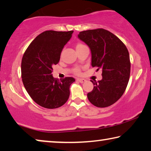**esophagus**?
I'll return each instance as SVG.
<instances>
[{
  "instance_id": "1",
  "label": "esophagus",
  "mask_w": 151,
  "mask_h": 151,
  "mask_svg": "<svg viewBox=\"0 0 151 151\" xmlns=\"http://www.w3.org/2000/svg\"><path fill=\"white\" fill-rule=\"evenodd\" d=\"M77 81H78V82H80V83H83V82H86V80H84V79L78 78V79H77Z\"/></svg>"
}]
</instances>
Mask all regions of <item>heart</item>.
I'll return each mask as SVG.
<instances>
[{"label": "heart", "instance_id": "heart-1", "mask_svg": "<svg viewBox=\"0 0 151 151\" xmlns=\"http://www.w3.org/2000/svg\"><path fill=\"white\" fill-rule=\"evenodd\" d=\"M84 46V45H82V44H81V43H78V45H76V48L81 47V46ZM73 71L74 73L77 74V75H80V74L81 73V68H80V67H79V66L76 67V68L73 69Z\"/></svg>", "mask_w": 151, "mask_h": 151}]
</instances>
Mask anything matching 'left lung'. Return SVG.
<instances>
[{
    "label": "left lung",
    "mask_w": 151,
    "mask_h": 151,
    "mask_svg": "<svg viewBox=\"0 0 151 151\" xmlns=\"http://www.w3.org/2000/svg\"><path fill=\"white\" fill-rule=\"evenodd\" d=\"M78 38L89 46L92 66L102 69L101 80L92 81L94 88L87 96L97 107H106L117 102L124 93L130 75V60L122 41L103 28L80 32Z\"/></svg>",
    "instance_id": "1"
}]
</instances>
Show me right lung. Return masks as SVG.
<instances>
[{
  "mask_svg": "<svg viewBox=\"0 0 151 151\" xmlns=\"http://www.w3.org/2000/svg\"><path fill=\"white\" fill-rule=\"evenodd\" d=\"M73 32H44L32 42L23 56L21 67L23 83L30 97L42 107H60L69 99V87L75 79L66 77L59 81L53 78L52 71Z\"/></svg>",
  "mask_w": 151,
  "mask_h": 151,
  "instance_id": "right-lung-1",
  "label": "right lung"
}]
</instances>
